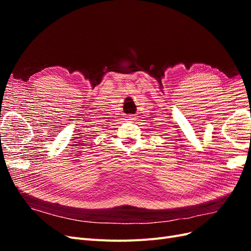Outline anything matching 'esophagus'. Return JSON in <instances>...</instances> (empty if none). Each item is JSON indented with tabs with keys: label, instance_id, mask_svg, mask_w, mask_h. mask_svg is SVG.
<instances>
[{
	"label": "esophagus",
	"instance_id": "esophagus-1",
	"mask_svg": "<svg viewBox=\"0 0 251 251\" xmlns=\"http://www.w3.org/2000/svg\"><path fill=\"white\" fill-rule=\"evenodd\" d=\"M136 118H135V116L134 115H128L127 116V120H130V121H134Z\"/></svg>",
	"mask_w": 251,
	"mask_h": 251
}]
</instances>
